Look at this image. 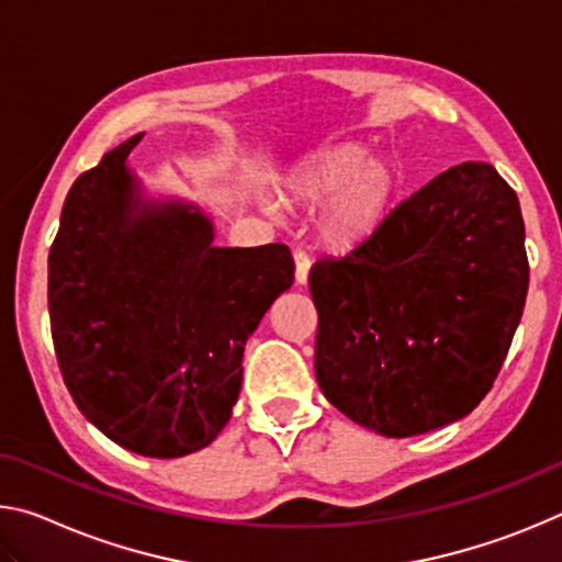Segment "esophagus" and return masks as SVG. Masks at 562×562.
I'll return each mask as SVG.
<instances>
[{
    "instance_id": "obj_1",
    "label": "esophagus",
    "mask_w": 562,
    "mask_h": 562,
    "mask_svg": "<svg viewBox=\"0 0 562 562\" xmlns=\"http://www.w3.org/2000/svg\"><path fill=\"white\" fill-rule=\"evenodd\" d=\"M294 280H297V284H307V278H310V255L304 250H294Z\"/></svg>"
}]
</instances>
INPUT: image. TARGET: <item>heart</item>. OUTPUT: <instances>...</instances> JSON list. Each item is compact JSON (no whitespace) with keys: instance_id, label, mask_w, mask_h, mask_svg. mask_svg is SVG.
<instances>
[{"instance_id":"b5f03b06","label":"heart","mask_w":562,"mask_h":562,"mask_svg":"<svg viewBox=\"0 0 562 562\" xmlns=\"http://www.w3.org/2000/svg\"><path fill=\"white\" fill-rule=\"evenodd\" d=\"M284 201L292 207H315L317 240L335 252L364 245L392 207L394 166L369 154L361 144H339L300 160L282 180ZM270 213L278 203L265 201Z\"/></svg>"}]
</instances>
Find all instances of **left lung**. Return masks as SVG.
<instances>
[{
  "label": "left lung",
  "instance_id": "8db88e82",
  "mask_svg": "<svg viewBox=\"0 0 562 562\" xmlns=\"http://www.w3.org/2000/svg\"><path fill=\"white\" fill-rule=\"evenodd\" d=\"M322 394L389 439L459 422L488 394L526 307V225L488 164L453 166L379 231L310 270Z\"/></svg>",
  "mask_w": 562,
  "mask_h": 562
}]
</instances>
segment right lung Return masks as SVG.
Returning a JSON list of instances; mask_svg holds the SVG:
<instances>
[{"label": "right lung", "mask_w": 562, "mask_h": 562, "mask_svg": "<svg viewBox=\"0 0 562 562\" xmlns=\"http://www.w3.org/2000/svg\"><path fill=\"white\" fill-rule=\"evenodd\" d=\"M76 178L49 252L56 359L76 406L133 453L178 459L217 439L245 341L292 288L282 243L217 247L201 205L146 195L128 154Z\"/></svg>", "instance_id": "obj_1"}]
</instances>
